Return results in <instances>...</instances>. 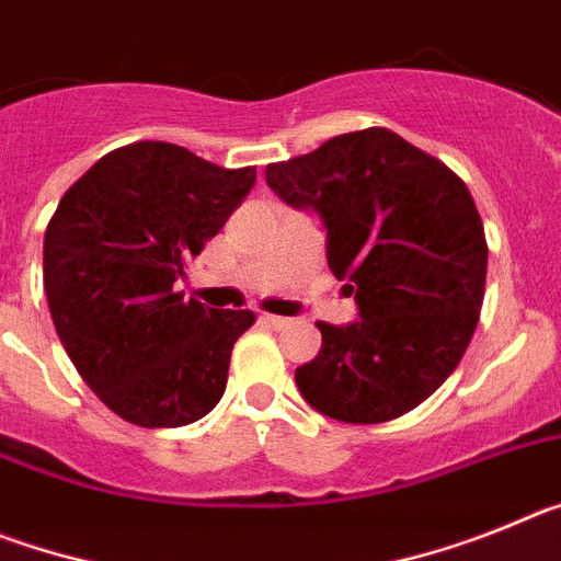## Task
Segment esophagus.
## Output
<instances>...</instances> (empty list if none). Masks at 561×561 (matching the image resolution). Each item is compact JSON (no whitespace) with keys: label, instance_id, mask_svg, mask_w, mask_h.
Here are the masks:
<instances>
[{"label":"esophagus","instance_id":"esophagus-1","mask_svg":"<svg viewBox=\"0 0 561 561\" xmlns=\"http://www.w3.org/2000/svg\"><path fill=\"white\" fill-rule=\"evenodd\" d=\"M261 320H264L266 325H272V329H286V325L291 323L289 317H280V314H261Z\"/></svg>","mask_w":561,"mask_h":561}]
</instances>
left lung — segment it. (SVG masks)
Masks as SVG:
<instances>
[{
  "mask_svg": "<svg viewBox=\"0 0 561 561\" xmlns=\"http://www.w3.org/2000/svg\"><path fill=\"white\" fill-rule=\"evenodd\" d=\"M266 182L320 213L329 270L348 280L362 317L317 323L323 348L295 370L304 399L345 424L419 408L458 368L483 306L489 247L469 187L381 126L272 162Z\"/></svg>",
  "mask_w": 561,
  "mask_h": 561,
  "instance_id": "obj_1",
  "label": "left lung"
}]
</instances>
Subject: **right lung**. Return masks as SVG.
Wrapping results in <instances>:
<instances>
[{"instance_id":"1","label":"right lung","mask_w":561,"mask_h":561,"mask_svg":"<svg viewBox=\"0 0 561 561\" xmlns=\"http://www.w3.org/2000/svg\"><path fill=\"white\" fill-rule=\"evenodd\" d=\"M255 168L187 148H114L58 202L44 291L58 340L92 393L137 427H185L219 404L250 309H207L173 284L247 193Z\"/></svg>"}]
</instances>
